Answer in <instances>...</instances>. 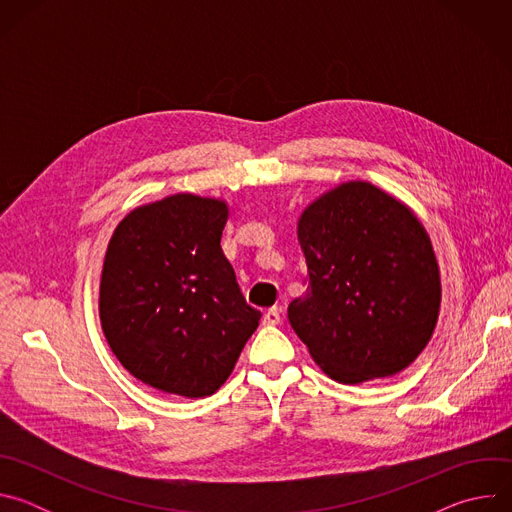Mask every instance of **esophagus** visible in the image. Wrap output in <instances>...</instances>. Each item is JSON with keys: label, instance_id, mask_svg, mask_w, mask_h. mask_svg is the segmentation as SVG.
<instances>
[{"label": "esophagus", "instance_id": "obj_1", "mask_svg": "<svg viewBox=\"0 0 512 512\" xmlns=\"http://www.w3.org/2000/svg\"><path fill=\"white\" fill-rule=\"evenodd\" d=\"M281 322V310L279 308H269L265 314H263V324L265 326H275Z\"/></svg>", "mask_w": 512, "mask_h": 512}]
</instances>
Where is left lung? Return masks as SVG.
<instances>
[{"instance_id":"8db88e82","label":"left lung","mask_w":512,"mask_h":512,"mask_svg":"<svg viewBox=\"0 0 512 512\" xmlns=\"http://www.w3.org/2000/svg\"><path fill=\"white\" fill-rule=\"evenodd\" d=\"M310 283L287 308L291 328L334 381L401 373L440 316V267L415 212L379 186L350 180L298 221Z\"/></svg>"}]
</instances>
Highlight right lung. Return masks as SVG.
I'll list each match as a JSON object with an SVG mask.
<instances>
[{
	"label": "right lung",
	"mask_w": 512,
	"mask_h": 512,
	"mask_svg": "<svg viewBox=\"0 0 512 512\" xmlns=\"http://www.w3.org/2000/svg\"><path fill=\"white\" fill-rule=\"evenodd\" d=\"M227 218L225 200L180 192L133 208L109 241L103 334L123 369L162 393H216L259 326L221 249Z\"/></svg>",
	"instance_id": "add662e5"
}]
</instances>
